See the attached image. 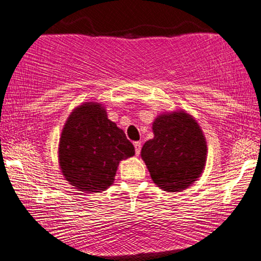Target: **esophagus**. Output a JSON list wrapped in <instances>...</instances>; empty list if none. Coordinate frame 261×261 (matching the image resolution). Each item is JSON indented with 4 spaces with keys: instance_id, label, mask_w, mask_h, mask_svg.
Segmentation results:
<instances>
[{
    "instance_id": "esophagus-1",
    "label": "esophagus",
    "mask_w": 261,
    "mask_h": 261,
    "mask_svg": "<svg viewBox=\"0 0 261 261\" xmlns=\"http://www.w3.org/2000/svg\"><path fill=\"white\" fill-rule=\"evenodd\" d=\"M134 145H135V151H136V155L138 156V155H140V152H141L142 143H141V142H135Z\"/></svg>"
}]
</instances>
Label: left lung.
<instances>
[{"mask_svg":"<svg viewBox=\"0 0 261 261\" xmlns=\"http://www.w3.org/2000/svg\"><path fill=\"white\" fill-rule=\"evenodd\" d=\"M154 138L144 143L141 156L156 185L167 192H181L198 180L206 163V141L197 120L180 110L158 116Z\"/></svg>","mask_w":261,"mask_h":261,"instance_id":"left-lung-1","label":"left lung"}]
</instances>
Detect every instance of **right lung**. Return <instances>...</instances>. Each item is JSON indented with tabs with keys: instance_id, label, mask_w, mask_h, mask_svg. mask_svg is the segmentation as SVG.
I'll list each match as a JSON object with an SVG mask.
<instances>
[{
	"instance_id": "right-lung-1",
	"label": "right lung",
	"mask_w": 261,
	"mask_h": 261,
	"mask_svg": "<svg viewBox=\"0 0 261 261\" xmlns=\"http://www.w3.org/2000/svg\"><path fill=\"white\" fill-rule=\"evenodd\" d=\"M135 155L124 131L107 118L99 102H85L65 121L58 147L61 171L82 192H101L112 185L121 160Z\"/></svg>"
}]
</instances>
